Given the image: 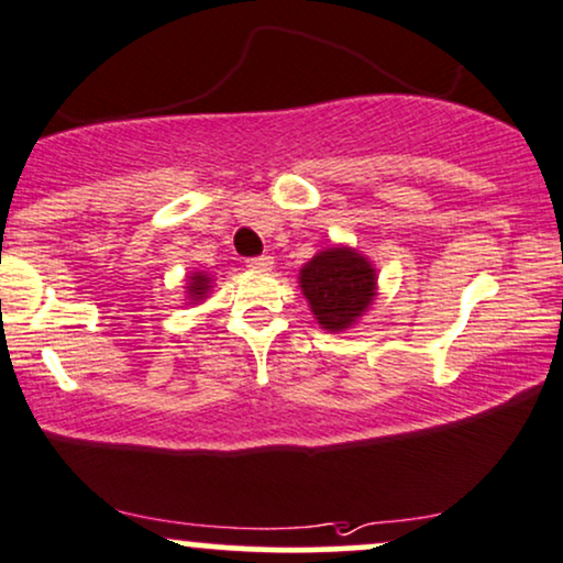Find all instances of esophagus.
<instances>
[{"instance_id":"1","label":"esophagus","mask_w":563,"mask_h":563,"mask_svg":"<svg viewBox=\"0 0 563 563\" xmlns=\"http://www.w3.org/2000/svg\"><path fill=\"white\" fill-rule=\"evenodd\" d=\"M250 271H271L274 268V258L271 255H258V258H250L247 261Z\"/></svg>"}]
</instances>
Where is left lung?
<instances>
[{
  "instance_id": "8db88e82",
  "label": "left lung",
  "mask_w": 563,
  "mask_h": 563,
  "mask_svg": "<svg viewBox=\"0 0 563 563\" xmlns=\"http://www.w3.org/2000/svg\"><path fill=\"white\" fill-rule=\"evenodd\" d=\"M297 279L310 313L329 334L352 329L378 295L376 266L350 245H331L316 253Z\"/></svg>"
}]
</instances>
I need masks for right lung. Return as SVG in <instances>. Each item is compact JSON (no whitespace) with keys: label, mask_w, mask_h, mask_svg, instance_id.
I'll use <instances>...</instances> for the list:
<instances>
[{"label":"right lung","mask_w":563,"mask_h":563,"mask_svg":"<svg viewBox=\"0 0 563 563\" xmlns=\"http://www.w3.org/2000/svg\"><path fill=\"white\" fill-rule=\"evenodd\" d=\"M211 274H206V271H192L190 276L185 279V292H187V305H198L203 302L208 292H211Z\"/></svg>","instance_id":"1"}]
</instances>
